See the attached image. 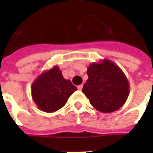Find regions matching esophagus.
Returning a JSON list of instances; mask_svg holds the SVG:
<instances>
[{
  "mask_svg": "<svg viewBox=\"0 0 153 153\" xmlns=\"http://www.w3.org/2000/svg\"><path fill=\"white\" fill-rule=\"evenodd\" d=\"M82 85H79V86H77V87H78V90H79V91H82Z\"/></svg>",
  "mask_w": 153,
  "mask_h": 153,
  "instance_id": "1",
  "label": "esophagus"
}]
</instances>
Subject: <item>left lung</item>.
I'll use <instances>...</instances> for the list:
<instances>
[{"instance_id": "obj_1", "label": "left lung", "mask_w": 153, "mask_h": 153, "mask_svg": "<svg viewBox=\"0 0 153 153\" xmlns=\"http://www.w3.org/2000/svg\"><path fill=\"white\" fill-rule=\"evenodd\" d=\"M87 75L82 93L97 110L111 113L126 103L129 94V83L116 63L106 59L93 62L87 68Z\"/></svg>"}]
</instances>
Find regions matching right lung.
<instances>
[{
  "label": "right lung",
  "mask_w": 153,
  "mask_h": 153,
  "mask_svg": "<svg viewBox=\"0 0 153 153\" xmlns=\"http://www.w3.org/2000/svg\"><path fill=\"white\" fill-rule=\"evenodd\" d=\"M77 87L63 78L58 66L45 71L35 79L31 86L32 99L38 109L52 113L61 109Z\"/></svg>",
  "instance_id": "add662e5"
}]
</instances>
